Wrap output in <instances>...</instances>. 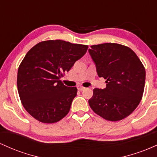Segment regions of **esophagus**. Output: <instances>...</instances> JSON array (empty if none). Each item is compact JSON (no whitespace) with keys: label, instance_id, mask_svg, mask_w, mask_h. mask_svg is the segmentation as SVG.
Instances as JSON below:
<instances>
[{"label":"esophagus","instance_id":"obj_1","mask_svg":"<svg viewBox=\"0 0 157 157\" xmlns=\"http://www.w3.org/2000/svg\"><path fill=\"white\" fill-rule=\"evenodd\" d=\"M77 89H78V90L82 91V90H84V87H82V86H81V85H78V86H77Z\"/></svg>","mask_w":157,"mask_h":157}]
</instances>
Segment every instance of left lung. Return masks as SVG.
Here are the masks:
<instances>
[{
  "mask_svg": "<svg viewBox=\"0 0 157 157\" xmlns=\"http://www.w3.org/2000/svg\"><path fill=\"white\" fill-rule=\"evenodd\" d=\"M89 53L99 77L106 79L105 89L95 88L89 99L91 109L108 121H120L131 114L142 98L145 69L136 53L116 43L92 45Z\"/></svg>",
  "mask_w": 157,
  "mask_h": 157,
  "instance_id": "1",
  "label": "left lung"
}]
</instances>
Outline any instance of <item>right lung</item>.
<instances>
[{
  "label": "right lung",
  "instance_id": "add662e5",
  "mask_svg": "<svg viewBox=\"0 0 157 157\" xmlns=\"http://www.w3.org/2000/svg\"><path fill=\"white\" fill-rule=\"evenodd\" d=\"M87 48V45L49 40L28 51L17 70V86L23 106L33 118L51 124L67 115L77 88L67 87L60 78Z\"/></svg>",
  "mask_w": 157,
  "mask_h": 157
}]
</instances>
